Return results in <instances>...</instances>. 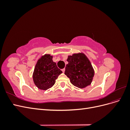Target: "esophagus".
<instances>
[{
  "mask_svg": "<svg viewBox=\"0 0 130 130\" xmlns=\"http://www.w3.org/2000/svg\"><path fill=\"white\" fill-rule=\"evenodd\" d=\"M62 72H63V73H64V72H65V69H64V68L62 69Z\"/></svg>",
  "mask_w": 130,
  "mask_h": 130,
  "instance_id": "34e87169",
  "label": "esophagus"
}]
</instances>
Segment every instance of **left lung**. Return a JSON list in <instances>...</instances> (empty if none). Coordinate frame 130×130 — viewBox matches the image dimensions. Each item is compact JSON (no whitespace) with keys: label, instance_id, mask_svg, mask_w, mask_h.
Segmentation results:
<instances>
[{"label":"left lung","instance_id":"1","mask_svg":"<svg viewBox=\"0 0 130 130\" xmlns=\"http://www.w3.org/2000/svg\"><path fill=\"white\" fill-rule=\"evenodd\" d=\"M64 74L71 83L76 87L83 88L89 86L94 75L90 61L84 54H74L69 56Z\"/></svg>","mask_w":130,"mask_h":130}]
</instances>
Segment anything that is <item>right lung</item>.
Listing matches in <instances>:
<instances>
[{"label": "right lung", "mask_w": 130, "mask_h": 130, "mask_svg": "<svg viewBox=\"0 0 130 130\" xmlns=\"http://www.w3.org/2000/svg\"><path fill=\"white\" fill-rule=\"evenodd\" d=\"M52 58L53 56L50 55H45L35 66L33 79L35 84L41 89L46 90L52 87L59 75L62 73Z\"/></svg>", "instance_id": "right-lung-1"}]
</instances>
